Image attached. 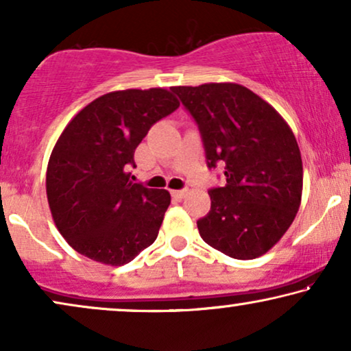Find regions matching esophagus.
Listing matches in <instances>:
<instances>
[{"label":"esophagus","mask_w":351,"mask_h":351,"mask_svg":"<svg viewBox=\"0 0 351 351\" xmlns=\"http://www.w3.org/2000/svg\"><path fill=\"white\" fill-rule=\"evenodd\" d=\"M186 195H189V190H174V191H172V196H174V198H177V199H184Z\"/></svg>","instance_id":"obj_1"}]
</instances>
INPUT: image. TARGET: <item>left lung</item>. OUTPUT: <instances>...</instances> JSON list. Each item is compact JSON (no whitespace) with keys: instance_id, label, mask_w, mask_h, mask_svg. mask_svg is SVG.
Returning a JSON list of instances; mask_svg holds the SVG:
<instances>
[{"instance_id":"1","label":"left lung","mask_w":351,"mask_h":351,"mask_svg":"<svg viewBox=\"0 0 351 351\" xmlns=\"http://www.w3.org/2000/svg\"><path fill=\"white\" fill-rule=\"evenodd\" d=\"M198 123L208 166H225L227 185L209 191L210 210L198 220L204 243L225 256H263L294 222L304 167L285 118L237 83L174 86Z\"/></svg>"}]
</instances>
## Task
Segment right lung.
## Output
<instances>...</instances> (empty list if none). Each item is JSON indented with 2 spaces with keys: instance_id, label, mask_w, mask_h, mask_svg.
Here are the masks:
<instances>
[{
  "instance_id": "right-lung-1",
  "label": "right lung",
  "mask_w": 351,
  "mask_h": 351,
  "mask_svg": "<svg viewBox=\"0 0 351 351\" xmlns=\"http://www.w3.org/2000/svg\"><path fill=\"white\" fill-rule=\"evenodd\" d=\"M179 105L162 88L113 90L62 131L47 162L46 195L57 230L76 252L121 267L155 241L171 195L134 184L129 169L148 129Z\"/></svg>"
}]
</instances>
